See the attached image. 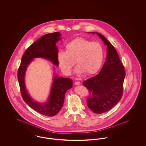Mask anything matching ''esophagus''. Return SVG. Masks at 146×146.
<instances>
[{
    "label": "esophagus",
    "instance_id": "obj_1",
    "mask_svg": "<svg viewBox=\"0 0 146 146\" xmlns=\"http://www.w3.org/2000/svg\"><path fill=\"white\" fill-rule=\"evenodd\" d=\"M80 84V82H79V81H76L75 82V85H79Z\"/></svg>",
    "mask_w": 146,
    "mask_h": 146
}]
</instances>
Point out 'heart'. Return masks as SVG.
Masks as SVG:
<instances>
[{
  "mask_svg": "<svg viewBox=\"0 0 146 146\" xmlns=\"http://www.w3.org/2000/svg\"><path fill=\"white\" fill-rule=\"evenodd\" d=\"M66 51L58 54L60 68L64 74L69 75L76 63L75 72L77 74L84 72L90 75L96 73L101 68L104 57V49L98 42H91L83 38L72 40L65 46Z\"/></svg>",
  "mask_w": 146,
  "mask_h": 146,
  "instance_id": "heart-1",
  "label": "heart"
}]
</instances>
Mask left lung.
Wrapping results in <instances>:
<instances>
[{"label": "left lung", "instance_id": "1", "mask_svg": "<svg viewBox=\"0 0 146 146\" xmlns=\"http://www.w3.org/2000/svg\"><path fill=\"white\" fill-rule=\"evenodd\" d=\"M96 34L107 46L106 60L97 75L82 84L89 92L88 107L94 113L101 114L112 108L121 99L126 71L114 46L102 35Z\"/></svg>", "mask_w": 146, "mask_h": 146}]
</instances>
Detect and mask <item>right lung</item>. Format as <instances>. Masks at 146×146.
Listing matches in <instances>:
<instances>
[{"mask_svg": "<svg viewBox=\"0 0 146 146\" xmlns=\"http://www.w3.org/2000/svg\"><path fill=\"white\" fill-rule=\"evenodd\" d=\"M61 39V34L58 32L47 34L39 38L25 51L18 72V80L24 101L35 111L47 116H54L61 110L65 93L72 86V80L69 78L58 77L54 73L48 100L41 103L35 101L30 96L25 84V73L27 68L35 58H45L58 66V50L56 43Z\"/></svg>", "mask_w": 146, "mask_h": 146, "instance_id": "obj_1", "label": "right lung"}]
</instances>
